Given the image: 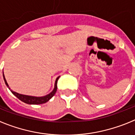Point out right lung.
Masks as SVG:
<instances>
[{
    "instance_id": "add662e5",
    "label": "right lung",
    "mask_w": 135,
    "mask_h": 135,
    "mask_svg": "<svg viewBox=\"0 0 135 135\" xmlns=\"http://www.w3.org/2000/svg\"><path fill=\"white\" fill-rule=\"evenodd\" d=\"M3 78H4V82H5L6 85L7 86V87L10 89L9 85L7 84V80H6L5 78H4V73H3ZM59 77H57V79H56L55 82V87L54 89L53 90V91L50 93L48 95H45V96L43 97H33V96H29V95H21V94L17 93L16 92L13 91L12 90H10L11 92L13 94L15 97H17V98L20 100H21V101H23L24 103H27V104H30V105H39V104H42V103H46L47 101H49L53 96L55 94L56 91H57V80L59 79Z\"/></svg>"
}]
</instances>
